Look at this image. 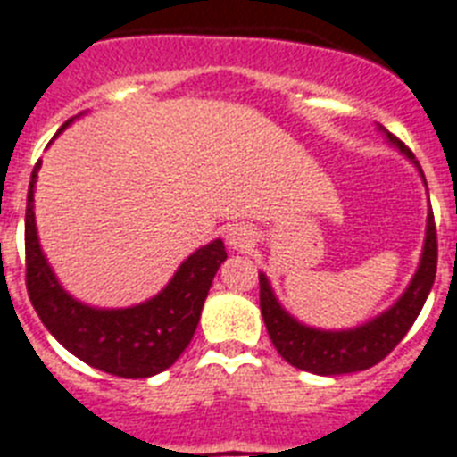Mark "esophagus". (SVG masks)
Instances as JSON below:
<instances>
[{"instance_id":"esophagus-1","label":"esophagus","mask_w":457,"mask_h":457,"mask_svg":"<svg viewBox=\"0 0 457 457\" xmlns=\"http://www.w3.org/2000/svg\"><path fill=\"white\" fill-rule=\"evenodd\" d=\"M226 243L228 247L236 249V252H245L254 245V231L245 224H236L226 231Z\"/></svg>"}]
</instances>
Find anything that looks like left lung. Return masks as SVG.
Returning <instances> with one entry per match:
<instances>
[{
  "instance_id": "left-lung-1",
  "label": "left lung",
  "mask_w": 457,
  "mask_h": 457,
  "mask_svg": "<svg viewBox=\"0 0 457 457\" xmlns=\"http://www.w3.org/2000/svg\"><path fill=\"white\" fill-rule=\"evenodd\" d=\"M379 131H384L386 138L391 145L403 152L409 162L419 169L420 178L425 175L420 170V163L411 154L403 140L395 138L391 131H386L379 124ZM428 187V185H425ZM436 275V231H435V217L432 210L428 212V226H425V243L420 263L416 268L414 277L404 294L393 303L388 310H384L379 317L370 319L361 323L356 328L346 330H323L307 326L291 317L277 300L270 282L263 272H259V287H261V314L266 321L268 335H270L272 345L279 351V356L294 368L305 370L312 374H349L361 372L379 361H384L397 345L403 340L407 330L414 326L416 317L420 314L425 305V298L430 294L432 284Z\"/></svg>"
}]
</instances>
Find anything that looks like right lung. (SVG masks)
Returning a JSON list of instances; mask_svg holds the SVG:
<instances>
[{
	"mask_svg": "<svg viewBox=\"0 0 457 457\" xmlns=\"http://www.w3.org/2000/svg\"><path fill=\"white\" fill-rule=\"evenodd\" d=\"M73 120L57 131L62 134ZM41 162L27 191L25 261L27 294L43 326L73 356L101 372L145 379L169 370L189 346L212 279L226 261L220 237L187 256L170 282L150 300L131 307H89L66 294L41 252L34 221V187Z\"/></svg>",
	"mask_w": 457,
	"mask_h": 457,
	"instance_id": "add662e5",
	"label": "right lung"
}]
</instances>
